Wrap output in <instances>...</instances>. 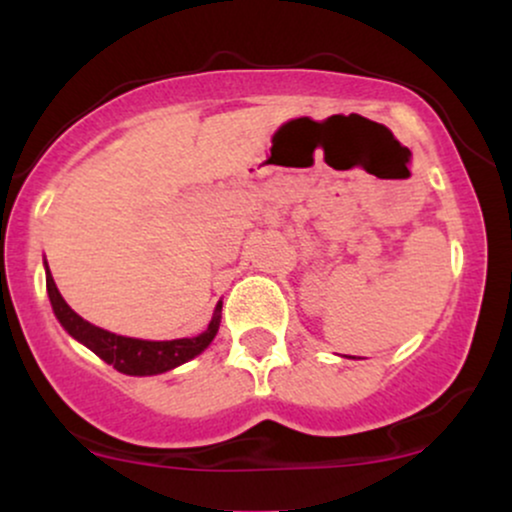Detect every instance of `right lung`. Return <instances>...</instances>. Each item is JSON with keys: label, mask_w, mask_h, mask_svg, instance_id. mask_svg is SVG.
I'll list each match as a JSON object with an SVG mask.
<instances>
[{"label": "right lung", "mask_w": 512, "mask_h": 512, "mask_svg": "<svg viewBox=\"0 0 512 512\" xmlns=\"http://www.w3.org/2000/svg\"><path fill=\"white\" fill-rule=\"evenodd\" d=\"M48 296L55 310L57 320L62 322V327L72 334L74 339H79L81 344H86L88 349L96 356H101L105 363H110L115 370L125 375H156L166 373V370L180 366V363L190 361L197 354H202L204 349L211 344V339L219 332L221 322V303L216 305L214 320L209 322V327L202 334L190 339H173V342H144V339H132V337H120L101 327L91 325L84 317L76 315L64 298L57 291L55 279H52L48 269Z\"/></svg>", "instance_id": "obj_1"}]
</instances>
